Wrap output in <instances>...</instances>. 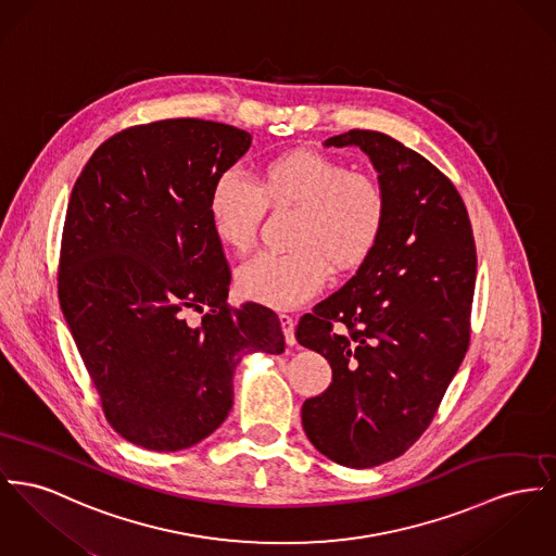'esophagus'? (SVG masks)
Instances as JSON below:
<instances>
[{
  "label": "esophagus",
  "instance_id": "obj_1",
  "mask_svg": "<svg viewBox=\"0 0 556 556\" xmlns=\"http://www.w3.org/2000/svg\"><path fill=\"white\" fill-rule=\"evenodd\" d=\"M280 327H282V333L289 345H295V318L289 316V314H280Z\"/></svg>",
  "mask_w": 556,
  "mask_h": 556
}]
</instances>
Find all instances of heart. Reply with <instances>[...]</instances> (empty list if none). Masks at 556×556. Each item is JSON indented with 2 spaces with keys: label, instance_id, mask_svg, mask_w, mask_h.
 Listing matches in <instances>:
<instances>
[{
  "label": "heart",
  "instance_id": "heart-1",
  "mask_svg": "<svg viewBox=\"0 0 556 556\" xmlns=\"http://www.w3.org/2000/svg\"><path fill=\"white\" fill-rule=\"evenodd\" d=\"M265 206L296 208L287 253H260L236 274L240 295L291 309L316 295L329 267L348 274L369 260L388 222L383 186L333 155L296 149L261 166L255 186L225 170L211 187L206 213L223 249L247 253Z\"/></svg>",
  "mask_w": 556,
  "mask_h": 556
}]
</instances>
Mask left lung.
<instances>
[{"instance_id": "1", "label": "left lung", "mask_w": 556, "mask_h": 556, "mask_svg": "<svg viewBox=\"0 0 556 556\" xmlns=\"http://www.w3.org/2000/svg\"><path fill=\"white\" fill-rule=\"evenodd\" d=\"M325 146L363 149L388 195L372 255L295 333L333 369L331 386L303 403V430L323 455L361 470L403 455L434 419L470 343L477 247L462 195L417 151L375 130Z\"/></svg>"}]
</instances>
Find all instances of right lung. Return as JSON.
<instances>
[{
    "label": "right lung",
    "mask_w": 556,
    "mask_h": 556,
    "mask_svg": "<svg viewBox=\"0 0 556 556\" xmlns=\"http://www.w3.org/2000/svg\"><path fill=\"white\" fill-rule=\"evenodd\" d=\"M251 141L195 117L132 126L92 153L70 198L61 309L108 421L149 451L211 437L240 358L285 352L269 307L227 305L231 271L206 213L215 179ZM204 306L191 328L186 312Z\"/></svg>",
    "instance_id": "obj_1"
}]
</instances>
